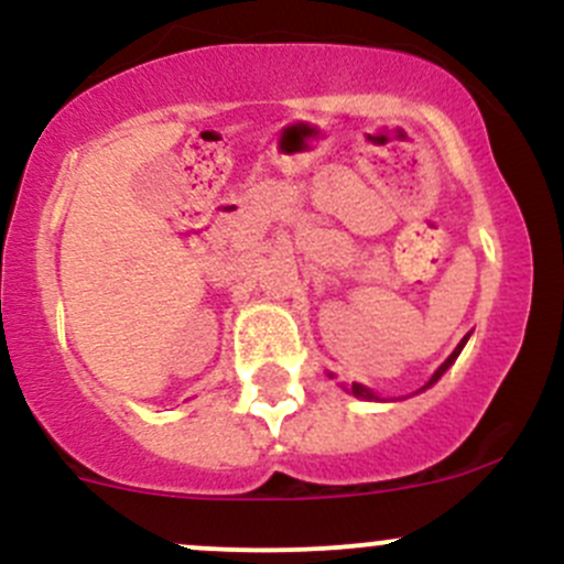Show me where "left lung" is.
Segmentation results:
<instances>
[{
  "instance_id": "8db88e82",
  "label": "left lung",
  "mask_w": 564,
  "mask_h": 564,
  "mask_svg": "<svg viewBox=\"0 0 564 564\" xmlns=\"http://www.w3.org/2000/svg\"><path fill=\"white\" fill-rule=\"evenodd\" d=\"M466 338H469V335H466ZM466 338H464V340H460V344L456 346V351H453V355H451V357H447V360H445V362H442V366H440V371H436V373H434V377H431V382H429V384H425V388H431V384H434V382H436V379H440V377H442V373H445V371H447V368H451V366H453V360H456V357L460 355V349H464ZM351 392H355V395H360V398H377V395H373V392H371V390H366V388H362V384H351Z\"/></svg>"
}]
</instances>
